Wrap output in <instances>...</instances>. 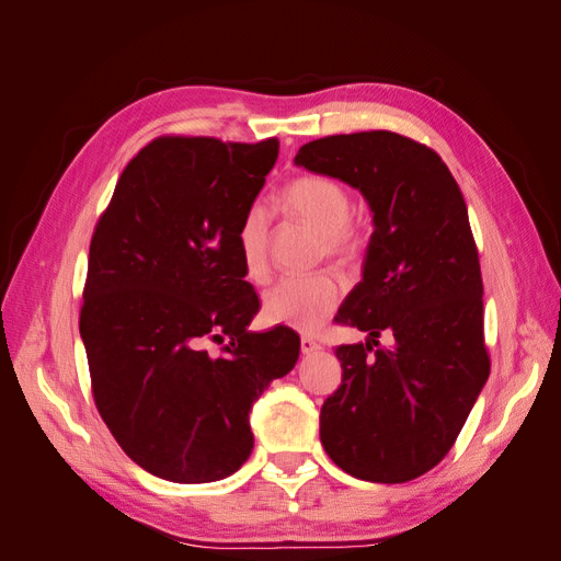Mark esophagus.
I'll list each match as a JSON object with an SVG mask.
<instances>
[{"mask_svg":"<svg viewBox=\"0 0 561 561\" xmlns=\"http://www.w3.org/2000/svg\"><path fill=\"white\" fill-rule=\"evenodd\" d=\"M316 351H320V342L318 339H313L311 334H301V353H316Z\"/></svg>","mask_w":561,"mask_h":561,"instance_id":"34e87169","label":"esophagus"}]
</instances>
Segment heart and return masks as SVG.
<instances>
[{
    "mask_svg": "<svg viewBox=\"0 0 561 561\" xmlns=\"http://www.w3.org/2000/svg\"><path fill=\"white\" fill-rule=\"evenodd\" d=\"M283 203L304 222L322 233V248L339 262L360 260L369 248L365 222L351 215V192L336 178L307 173L283 190ZM268 227L271 213L264 203H252L241 217L236 243L245 274L252 280L268 276ZM344 285L334 274L320 271L311 276L280 278L264 297V313L271 322L295 330H316L339 307Z\"/></svg>",
    "mask_w": 561,
    "mask_h": 561,
    "instance_id": "b5f03b06",
    "label": "heart"
}]
</instances>
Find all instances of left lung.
<instances>
[{
  "label": "left lung",
  "mask_w": 561,
  "mask_h": 561,
  "mask_svg": "<svg viewBox=\"0 0 561 561\" xmlns=\"http://www.w3.org/2000/svg\"><path fill=\"white\" fill-rule=\"evenodd\" d=\"M295 163L348 182L375 213L363 280L334 316L369 339L334 348L342 386L320 410V443L353 478L410 482L454 447L491 369L463 194L435 149L390 130L328 135Z\"/></svg>",
  "instance_id": "left-lung-1"
}]
</instances>
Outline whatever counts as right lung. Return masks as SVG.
<instances>
[{
	"label": "right lung",
	"mask_w": 561,
	"mask_h": 561,
	"mask_svg": "<svg viewBox=\"0 0 561 561\" xmlns=\"http://www.w3.org/2000/svg\"><path fill=\"white\" fill-rule=\"evenodd\" d=\"M276 159V138L161 135L128 161L95 225L79 313L91 393L118 447L157 478L239 470L252 402L299 358L295 330H245L260 297L236 231Z\"/></svg>",
	"instance_id": "1"
}]
</instances>
